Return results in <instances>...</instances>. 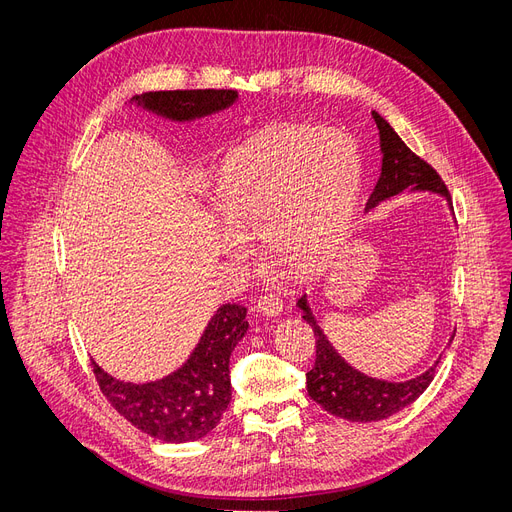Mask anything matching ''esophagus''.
Returning <instances> with one entry per match:
<instances>
[{
  "instance_id": "1",
  "label": "esophagus",
  "mask_w": 512,
  "mask_h": 512,
  "mask_svg": "<svg viewBox=\"0 0 512 512\" xmlns=\"http://www.w3.org/2000/svg\"><path fill=\"white\" fill-rule=\"evenodd\" d=\"M282 308H284V302L275 294H265L257 300V312L263 316H277L282 312Z\"/></svg>"
}]
</instances>
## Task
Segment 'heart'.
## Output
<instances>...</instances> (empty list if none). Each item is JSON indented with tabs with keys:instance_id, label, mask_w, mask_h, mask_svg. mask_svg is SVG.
Returning <instances> with one entry per match:
<instances>
[{
	"instance_id": "b5f03b06",
	"label": "heart",
	"mask_w": 512,
	"mask_h": 512,
	"mask_svg": "<svg viewBox=\"0 0 512 512\" xmlns=\"http://www.w3.org/2000/svg\"><path fill=\"white\" fill-rule=\"evenodd\" d=\"M359 177L357 153L337 132L284 128L255 138L220 169L224 253L247 261V239L261 235L273 261L300 271L316 267L351 216Z\"/></svg>"
}]
</instances>
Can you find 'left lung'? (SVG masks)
<instances>
[{"mask_svg": "<svg viewBox=\"0 0 512 512\" xmlns=\"http://www.w3.org/2000/svg\"><path fill=\"white\" fill-rule=\"evenodd\" d=\"M371 116H374L380 130L382 173L365 210L378 206V202L392 198L406 188L433 192L445 196L449 202L451 196L441 175L427 161L414 155L378 112H371ZM298 308L304 312L302 318L316 335V361L306 374V390L308 396L327 412L351 423L382 421V418H388L412 404L433 382L441 357L425 374L408 382H386L361 374L335 351L327 335L322 333L312 316L306 296L298 300Z\"/></svg>", "mask_w": 512, "mask_h": 512, "instance_id": "obj_1", "label": "left lung"}]
</instances>
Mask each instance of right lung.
I'll use <instances>...</instances> for the list:
<instances>
[{"label":"right lung","instance_id":"add662e5","mask_svg":"<svg viewBox=\"0 0 512 512\" xmlns=\"http://www.w3.org/2000/svg\"><path fill=\"white\" fill-rule=\"evenodd\" d=\"M237 98L235 89H175L147 91L132 102L183 122L220 112ZM245 316V306L222 304L190 359L157 382H120L91 361L102 394L128 423L159 441L185 443L206 437L220 423L232 396L228 363L249 329Z\"/></svg>","mask_w":512,"mask_h":512}]
</instances>
